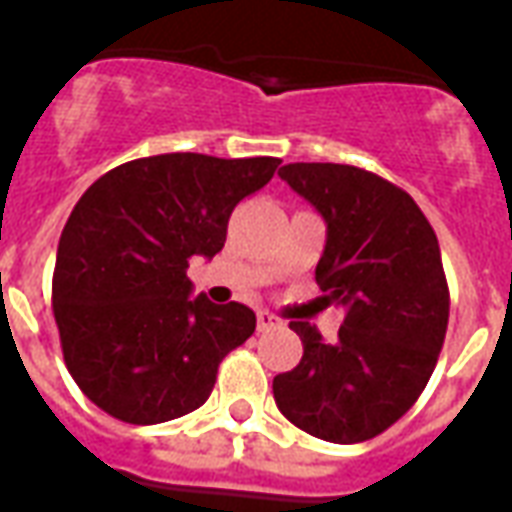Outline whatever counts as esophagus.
Here are the masks:
<instances>
[{"mask_svg":"<svg viewBox=\"0 0 512 512\" xmlns=\"http://www.w3.org/2000/svg\"><path fill=\"white\" fill-rule=\"evenodd\" d=\"M274 329H282V321H279L274 312H257V332H274Z\"/></svg>","mask_w":512,"mask_h":512,"instance_id":"esophagus-1","label":"esophagus"}]
</instances>
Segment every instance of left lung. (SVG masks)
I'll return each instance as SVG.
<instances>
[{
    "label": "left lung",
    "mask_w": 512,
    "mask_h": 512,
    "mask_svg": "<svg viewBox=\"0 0 512 512\" xmlns=\"http://www.w3.org/2000/svg\"><path fill=\"white\" fill-rule=\"evenodd\" d=\"M279 178L326 219L315 282L345 318L334 345L290 321L304 356L274 378V400L315 439H373L417 403L439 362L450 321L439 238L411 194L370 169L288 164Z\"/></svg>",
    "instance_id": "left-lung-1"
}]
</instances>
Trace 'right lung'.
<instances>
[{
  "instance_id": "obj_1",
  "label": "right lung",
  "mask_w": 512,
  "mask_h": 512,
  "mask_svg": "<svg viewBox=\"0 0 512 512\" xmlns=\"http://www.w3.org/2000/svg\"><path fill=\"white\" fill-rule=\"evenodd\" d=\"M279 158L164 153L109 169L65 222L51 310L65 367L84 395L128 425L200 408L224 356L255 334V312L191 299L194 255L222 252L235 205Z\"/></svg>"
}]
</instances>
